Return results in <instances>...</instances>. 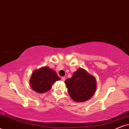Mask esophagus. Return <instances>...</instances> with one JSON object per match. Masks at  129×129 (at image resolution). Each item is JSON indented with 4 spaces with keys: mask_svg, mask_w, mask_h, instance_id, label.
<instances>
[{
    "mask_svg": "<svg viewBox=\"0 0 129 129\" xmlns=\"http://www.w3.org/2000/svg\"><path fill=\"white\" fill-rule=\"evenodd\" d=\"M61 80L62 81H63V82H64L65 81V80H66V78H65L64 77H61Z\"/></svg>",
    "mask_w": 129,
    "mask_h": 129,
    "instance_id": "esophagus-1",
    "label": "esophagus"
}]
</instances>
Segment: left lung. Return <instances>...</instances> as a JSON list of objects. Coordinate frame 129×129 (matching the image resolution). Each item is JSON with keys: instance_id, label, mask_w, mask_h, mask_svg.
Returning <instances> with one entry per match:
<instances>
[{"instance_id": "1", "label": "left lung", "mask_w": 129, "mask_h": 129, "mask_svg": "<svg viewBox=\"0 0 129 129\" xmlns=\"http://www.w3.org/2000/svg\"><path fill=\"white\" fill-rule=\"evenodd\" d=\"M68 93L74 101L84 102L89 100L96 90V80L83 69L74 72L73 76L64 82Z\"/></svg>"}]
</instances>
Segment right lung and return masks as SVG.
<instances>
[{"label": "right lung", "mask_w": 129, "mask_h": 129, "mask_svg": "<svg viewBox=\"0 0 129 129\" xmlns=\"http://www.w3.org/2000/svg\"><path fill=\"white\" fill-rule=\"evenodd\" d=\"M60 79L55 71L47 66L35 70L30 79V84L33 90L43 93L51 89L53 84Z\"/></svg>", "instance_id": "obj_1"}]
</instances>
